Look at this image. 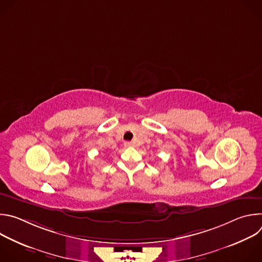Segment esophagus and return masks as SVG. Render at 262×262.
<instances>
[{
    "label": "esophagus",
    "instance_id": "esophagus-1",
    "mask_svg": "<svg viewBox=\"0 0 262 262\" xmlns=\"http://www.w3.org/2000/svg\"><path fill=\"white\" fill-rule=\"evenodd\" d=\"M134 144L132 143V142H128V141H126V142H124V146L125 147H132Z\"/></svg>",
    "mask_w": 262,
    "mask_h": 262
}]
</instances>
